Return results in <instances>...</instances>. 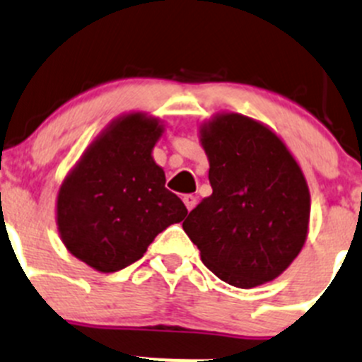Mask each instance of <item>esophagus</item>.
Here are the masks:
<instances>
[{
	"label": "esophagus",
	"instance_id": "34e87169",
	"mask_svg": "<svg viewBox=\"0 0 362 362\" xmlns=\"http://www.w3.org/2000/svg\"><path fill=\"white\" fill-rule=\"evenodd\" d=\"M183 202H185V206H187L188 211H192V209L195 208V204H197V197H194V195L188 194L183 197Z\"/></svg>",
	"mask_w": 362,
	"mask_h": 362
}]
</instances>
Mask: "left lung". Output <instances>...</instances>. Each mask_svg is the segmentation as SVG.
<instances>
[{"label": "left lung", "mask_w": 362, "mask_h": 362, "mask_svg": "<svg viewBox=\"0 0 362 362\" xmlns=\"http://www.w3.org/2000/svg\"><path fill=\"white\" fill-rule=\"evenodd\" d=\"M199 140L213 194L192 209L185 233L230 286L274 281L308 240L311 195L300 165L277 133L242 113L213 115Z\"/></svg>", "instance_id": "8db88e82"}]
</instances>
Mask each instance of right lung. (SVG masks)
<instances>
[{"label":"right lung","mask_w":362,"mask_h":362,"mask_svg":"<svg viewBox=\"0 0 362 362\" xmlns=\"http://www.w3.org/2000/svg\"><path fill=\"white\" fill-rule=\"evenodd\" d=\"M165 124L144 112L117 117L85 149L57 195L65 249L101 274L135 263L188 209L165 188L153 149Z\"/></svg>","instance_id":"1"}]
</instances>
